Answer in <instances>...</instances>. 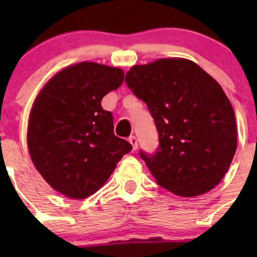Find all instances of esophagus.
<instances>
[{
	"label": "esophagus",
	"mask_w": 257,
	"mask_h": 257,
	"mask_svg": "<svg viewBox=\"0 0 257 257\" xmlns=\"http://www.w3.org/2000/svg\"><path fill=\"white\" fill-rule=\"evenodd\" d=\"M129 143L132 144V147H133L134 150L138 148V139H137V137H134V136L129 137Z\"/></svg>",
	"instance_id": "1"
}]
</instances>
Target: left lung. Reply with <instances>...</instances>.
Here are the masks:
<instances>
[{"instance_id":"obj_1","label":"left lung","mask_w":257,"mask_h":257,"mask_svg":"<svg viewBox=\"0 0 257 257\" xmlns=\"http://www.w3.org/2000/svg\"><path fill=\"white\" fill-rule=\"evenodd\" d=\"M125 83L157 126L159 147L139 152L157 183L180 196L217 185L236 152L235 113L219 83L181 58L132 67Z\"/></svg>"}]
</instances>
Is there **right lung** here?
Masks as SVG:
<instances>
[{"mask_svg": "<svg viewBox=\"0 0 257 257\" xmlns=\"http://www.w3.org/2000/svg\"><path fill=\"white\" fill-rule=\"evenodd\" d=\"M123 78L121 69L82 62L62 69L41 90L28 121V150L58 193L73 199L92 195L132 150L114 134L112 113L100 104Z\"/></svg>", "mask_w": 257, "mask_h": 257, "instance_id": "add662e5", "label": "right lung"}]
</instances>
